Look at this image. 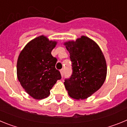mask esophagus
Here are the masks:
<instances>
[{"mask_svg":"<svg viewBox=\"0 0 127 127\" xmlns=\"http://www.w3.org/2000/svg\"><path fill=\"white\" fill-rule=\"evenodd\" d=\"M60 72H61L62 76H64V69H61V70H60Z\"/></svg>","mask_w":127,"mask_h":127,"instance_id":"esophagus-1","label":"esophagus"}]
</instances>
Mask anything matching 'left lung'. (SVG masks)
<instances>
[{
	"instance_id": "8db88e82",
	"label": "left lung",
	"mask_w": 127,
	"mask_h": 127,
	"mask_svg": "<svg viewBox=\"0 0 127 127\" xmlns=\"http://www.w3.org/2000/svg\"><path fill=\"white\" fill-rule=\"evenodd\" d=\"M70 53L72 72L64 85L72 98L85 99L98 90L105 81L107 66L99 46L82 36L76 41L65 43Z\"/></svg>"
}]
</instances>
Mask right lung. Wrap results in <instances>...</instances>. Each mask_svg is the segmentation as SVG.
Segmentation results:
<instances>
[{
  "label": "right lung",
  "mask_w": 127,
  "mask_h": 127,
  "mask_svg": "<svg viewBox=\"0 0 127 127\" xmlns=\"http://www.w3.org/2000/svg\"><path fill=\"white\" fill-rule=\"evenodd\" d=\"M56 44L41 35L29 42L18 57V79L26 92L35 99L49 96L50 90L62 78L55 68L57 58L51 55Z\"/></svg>",
  "instance_id": "add662e5"
}]
</instances>
